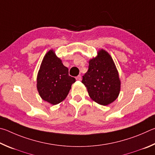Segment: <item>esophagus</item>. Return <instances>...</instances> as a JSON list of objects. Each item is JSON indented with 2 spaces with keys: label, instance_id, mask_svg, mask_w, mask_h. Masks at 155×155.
Wrapping results in <instances>:
<instances>
[{
  "label": "esophagus",
  "instance_id": "34e87169",
  "mask_svg": "<svg viewBox=\"0 0 155 155\" xmlns=\"http://www.w3.org/2000/svg\"><path fill=\"white\" fill-rule=\"evenodd\" d=\"M75 79L77 80H79V81L82 80V76H81V75H78V76H77V77H76Z\"/></svg>",
  "mask_w": 155,
  "mask_h": 155
}]
</instances>
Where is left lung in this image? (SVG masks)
Returning <instances> with one entry per match:
<instances>
[{
  "label": "left lung",
  "mask_w": 155,
  "mask_h": 155,
  "mask_svg": "<svg viewBox=\"0 0 155 155\" xmlns=\"http://www.w3.org/2000/svg\"><path fill=\"white\" fill-rule=\"evenodd\" d=\"M82 82L91 98L97 104L107 105L117 99L120 82L114 62L107 51L100 50L96 58L90 60Z\"/></svg>",
  "instance_id": "1"
}]
</instances>
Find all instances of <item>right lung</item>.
Listing matches in <instances>:
<instances>
[{"label":"right lung","instance_id":"obj_1","mask_svg":"<svg viewBox=\"0 0 155 155\" xmlns=\"http://www.w3.org/2000/svg\"><path fill=\"white\" fill-rule=\"evenodd\" d=\"M37 90L45 101L56 105L66 98L75 82L69 75V69L57 58L53 50L45 54L41 64L37 80Z\"/></svg>","mask_w":155,"mask_h":155}]
</instances>
